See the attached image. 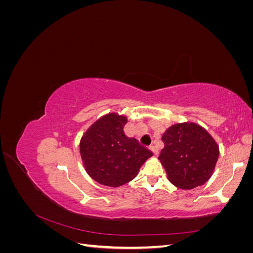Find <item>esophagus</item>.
I'll return each instance as SVG.
<instances>
[{
    "instance_id": "obj_1",
    "label": "esophagus",
    "mask_w": 253,
    "mask_h": 253,
    "mask_svg": "<svg viewBox=\"0 0 253 253\" xmlns=\"http://www.w3.org/2000/svg\"><path fill=\"white\" fill-rule=\"evenodd\" d=\"M150 150H151L153 153H154V155H155V156H157V155H158V150L156 149V147H154V145H151V147H150Z\"/></svg>"
}]
</instances>
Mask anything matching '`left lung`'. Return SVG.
I'll return each mask as SVG.
<instances>
[{"instance_id": "8db88e82", "label": "left lung", "mask_w": 253, "mask_h": 253, "mask_svg": "<svg viewBox=\"0 0 253 253\" xmlns=\"http://www.w3.org/2000/svg\"><path fill=\"white\" fill-rule=\"evenodd\" d=\"M158 159L168 179L175 187L191 190L210 179L219 156V148L210 133L195 122H181L166 129Z\"/></svg>"}]
</instances>
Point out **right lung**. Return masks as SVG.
<instances>
[{"label":"right lung","instance_id":"1","mask_svg":"<svg viewBox=\"0 0 253 253\" xmlns=\"http://www.w3.org/2000/svg\"><path fill=\"white\" fill-rule=\"evenodd\" d=\"M125 115L109 113L96 120L80 140V155L85 171L100 185L117 188L133 180L153 153L124 127Z\"/></svg>","mask_w":253,"mask_h":253}]
</instances>
